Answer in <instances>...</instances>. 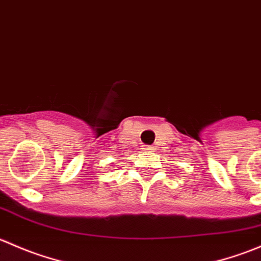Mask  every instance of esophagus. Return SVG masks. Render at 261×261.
I'll use <instances>...</instances> for the list:
<instances>
[{"instance_id": "1", "label": "esophagus", "mask_w": 261, "mask_h": 261, "mask_svg": "<svg viewBox=\"0 0 261 261\" xmlns=\"http://www.w3.org/2000/svg\"><path fill=\"white\" fill-rule=\"evenodd\" d=\"M144 151L151 152V151H152V147L150 146V145H145V146H144Z\"/></svg>"}]
</instances>
